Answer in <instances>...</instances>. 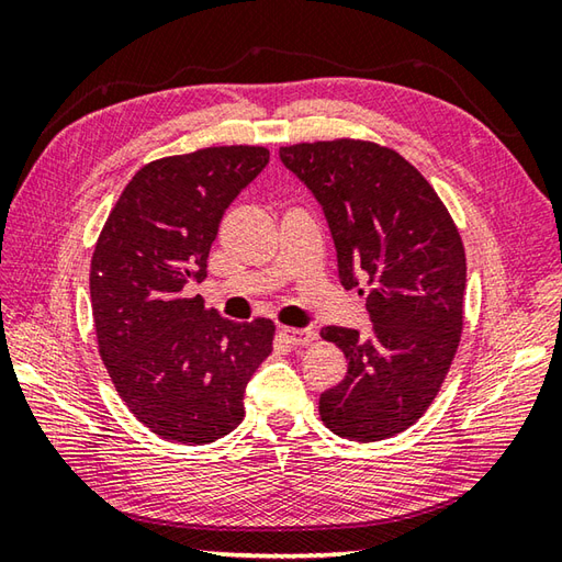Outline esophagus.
<instances>
[{
	"label": "esophagus",
	"mask_w": 562,
	"mask_h": 562,
	"mask_svg": "<svg viewBox=\"0 0 562 562\" xmlns=\"http://www.w3.org/2000/svg\"><path fill=\"white\" fill-rule=\"evenodd\" d=\"M280 336L288 340L290 345H308L316 338V330L312 328H290V326H282L280 328Z\"/></svg>",
	"instance_id": "esophagus-1"
}]
</instances>
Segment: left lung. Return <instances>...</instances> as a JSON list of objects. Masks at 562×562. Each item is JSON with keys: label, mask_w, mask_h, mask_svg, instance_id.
I'll return each mask as SVG.
<instances>
[{"label": "left lung", "mask_w": 562, "mask_h": 562, "mask_svg": "<svg viewBox=\"0 0 562 562\" xmlns=\"http://www.w3.org/2000/svg\"><path fill=\"white\" fill-rule=\"evenodd\" d=\"M280 159L324 207L342 288L367 284L374 324L369 338L321 330L348 360L340 384L321 393V420L350 441L398 435L435 401L461 340L465 254L457 224L425 176L376 142H302L280 147Z\"/></svg>", "instance_id": "obj_1"}]
</instances>
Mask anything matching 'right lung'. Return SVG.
Here are the masks:
<instances>
[{
  "label": "right lung",
  "mask_w": 562,
  "mask_h": 562,
  "mask_svg": "<svg viewBox=\"0 0 562 562\" xmlns=\"http://www.w3.org/2000/svg\"><path fill=\"white\" fill-rule=\"evenodd\" d=\"M266 147H207L149 161L105 220L91 308L117 396L161 439L210 445L244 420V391L274 324L222 318L190 282L207 278L224 210L266 169Z\"/></svg>",
  "instance_id": "obj_1"
}]
</instances>
